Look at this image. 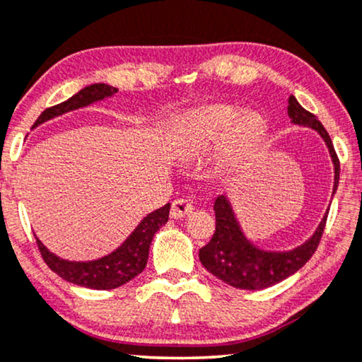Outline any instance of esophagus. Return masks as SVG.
I'll use <instances>...</instances> for the list:
<instances>
[{"label":"esophagus","instance_id":"esophagus-1","mask_svg":"<svg viewBox=\"0 0 362 362\" xmlns=\"http://www.w3.org/2000/svg\"><path fill=\"white\" fill-rule=\"evenodd\" d=\"M192 212V204L185 199H177L172 202L170 217L172 218H184Z\"/></svg>","mask_w":362,"mask_h":362}]
</instances>
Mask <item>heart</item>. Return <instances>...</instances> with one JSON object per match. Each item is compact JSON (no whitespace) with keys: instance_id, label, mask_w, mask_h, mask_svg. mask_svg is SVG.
Listing matches in <instances>:
<instances>
[{"instance_id":"1","label":"heart","mask_w":362,"mask_h":362,"mask_svg":"<svg viewBox=\"0 0 362 362\" xmlns=\"http://www.w3.org/2000/svg\"><path fill=\"white\" fill-rule=\"evenodd\" d=\"M264 127L254 113L239 117V110L228 105H207L182 118L178 144L184 152L210 150L223 140L222 163L235 165L257 147Z\"/></svg>"}]
</instances>
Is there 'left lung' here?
<instances>
[{
  "instance_id": "obj_1",
  "label": "left lung",
  "mask_w": 362,
  "mask_h": 362,
  "mask_svg": "<svg viewBox=\"0 0 362 362\" xmlns=\"http://www.w3.org/2000/svg\"><path fill=\"white\" fill-rule=\"evenodd\" d=\"M287 115L292 123L313 128L326 141L334 163V194L339 184V158H337L326 128L317 120V117L300 107L292 95L289 97ZM214 210L215 232L209 244L199 250L200 262L210 274H214L215 277L228 286L247 291H259L276 286L277 282L299 271L317 249L327 221L326 214L313 237L305 240L303 245L287 250V252H271V250L255 247L244 235L226 195H218L215 199Z\"/></svg>"
}]
</instances>
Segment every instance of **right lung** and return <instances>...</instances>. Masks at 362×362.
Wrapping results in <instances>:
<instances>
[{
  "mask_svg": "<svg viewBox=\"0 0 362 362\" xmlns=\"http://www.w3.org/2000/svg\"><path fill=\"white\" fill-rule=\"evenodd\" d=\"M117 91L115 86H110L107 83L85 86L78 93L68 98L66 102L45 110L33 127L63 115L66 112H71V110L86 107V105L98 102V100L112 97ZM168 212H170V204L148 214L117 250L102 259L90 260V262H71V260L59 259L58 255L49 252L47 247L41 244L38 237H36V244H38L41 257L48 267L65 281L76 284V286L90 287V289H115V287L123 286V284L139 276L140 272H144L148 260L150 244H152L155 232L167 223Z\"/></svg>",
  "mask_w": 362,
  "mask_h": 362,
  "instance_id": "obj_1",
  "label": "right lung"
}]
</instances>
